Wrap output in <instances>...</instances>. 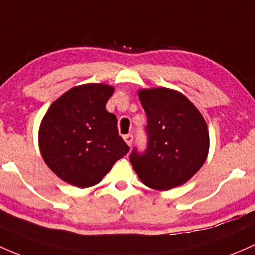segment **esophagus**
Masks as SVG:
<instances>
[{"label": "esophagus", "mask_w": 255, "mask_h": 255, "mask_svg": "<svg viewBox=\"0 0 255 255\" xmlns=\"http://www.w3.org/2000/svg\"><path fill=\"white\" fill-rule=\"evenodd\" d=\"M123 139H125V141L127 143L128 146L132 145V141H133V135L132 134H127L123 136Z\"/></svg>", "instance_id": "34e87169"}]
</instances>
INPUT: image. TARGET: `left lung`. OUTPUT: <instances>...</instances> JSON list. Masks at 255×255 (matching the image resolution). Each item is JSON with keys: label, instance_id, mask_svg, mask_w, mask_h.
<instances>
[{"label": "left lung", "instance_id": "obj_1", "mask_svg": "<svg viewBox=\"0 0 255 255\" xmlns=\"http://www.w3.org/2000/svg\"><path fill=\"white\" fill-rule=\"evenodd\" d=\"M148 117V148L133 151L130 162L140 181L156 191L188 182L205 162L210 138L208 125L194 104L177 90L157 87L138 90Z\"/></svg>", "mask_w": 255, "mask_h": 255}]
</instances>
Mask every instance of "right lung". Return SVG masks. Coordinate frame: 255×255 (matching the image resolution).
<instances>
[{"mask_svg": "<svg viewBox=\"0 0 255 255\" xmlns=\"http://www.w3.org/2000/svg\"><path fill=\"white\" fill-rule=\"evenodd\" d=\"M112 85L71 88L53 101L39 127V149L50 170L66 183L88 188L100 183L129 148L119 135L117 117L106 110Z\"/></svg>", "mask_w": 255, "mask_h": 255, "instance_id": "add662e5", "label": "right lung"}]
</instances>
